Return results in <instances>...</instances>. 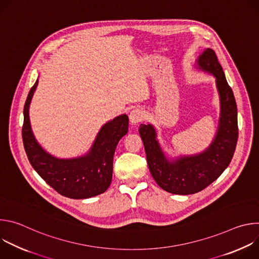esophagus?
Instances as JSON below:
<instances>
[{
	"label": "esophagus",
	"instance_id": "1",
	"mask_svg": "<svg viewBox=\"0 0 259 259\" xmlns=\"http://www.w3.org/2000/svg\"><path fill=\"white\" fill-rule=\"evenodd\" d=\"M129 119H130V123L131 124H137L139 122H141L144 119V114L142 113V110L139 108H134L130 112L129 115Z\"/></svg>",
	"mask_w": 259,
	"mask_h": 259
}]
</instances>
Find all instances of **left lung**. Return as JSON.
Instances as JSON below:
<instances>
[{
	"instance_id": "1",
	"label": "left lung",
	"mask_w": 259,
	"mask_h": 259,
	"mask_svg": "<svg viewBox=\"0 0 259 259\" xmlns=\"http://www.w3.org/2000/svg\"><path fill=\"white\" fill-rule=\"evenodd\" d=\"M197 64L198 68L216 78L220 100L219 124L208 149L197 155L183 156L175 161H169L157 140L154 126L141 124L139 127L152 176L160 188L175 195L199 193L216 180L230 165L238 141L235 96L215 52L207 48L197 59Z\"/></svg>"
}]
</instances>
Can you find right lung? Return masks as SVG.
<instances>
[{"label": "right lung", "instance_id": "obj_1", "mask_svg": "<svg viewBox=\"0 0 259 259\" xmlns=\"http://www.w3.org/2000/svg\"><path fill=\"white\" fill-rule=\"evenodd\" d=\"M36 86L38 80L27 95L23 108L22 126L24 150L32 168L51 188L64 197L87 199L104 193L112 182L117 144L128 132L127 115H121L104 124L85 156L58 159L42 149L30 128L28 108Z\"/></svg>", "mask_w": 259, "mask_h": 259}]
</instances>
